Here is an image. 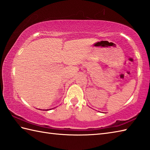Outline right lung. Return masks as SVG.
<instances>
[{"label":"right lung","mask_w":150,"mask_h":150,"mask_svg":"<svg viewBox=\"0 0 150 150\" xmlns=\"http://www.w3.org/2000/svg\"><path fill=\"white\" fill-rule=\"evenodd\" d=\"M45 110V111H47V110Z\"/></svg>","instance_id":"1"}]
</instances>
